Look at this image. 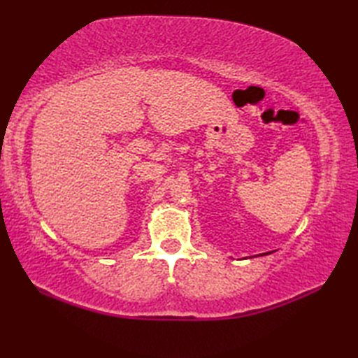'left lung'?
<instances>
[{
    "instance_id": "left-lung-1",
    "label": "left lung",
    "mask_w": 358,
    "mask_h": 358,
    "mask_svg": "<svg viewBox=\"0 0 358 358\" xmlns=\"http://www.w3.org/2000/svg\"><path fill=\"white\" fill-rule=\"evenodd\" d=\"M262 255H263V254H262Z\"/></svg>"
}]
</instances>
